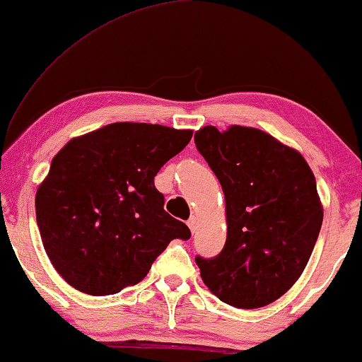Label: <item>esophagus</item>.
<instances>
[{"label":"esophagus","mask_w":362,"mask_h":362,"mask_svg":"<svg viewBox=\"0 0 362 362\" xmlns=\"http://www.w3.org/2000/svg\"><path fill=\"white\" fill-rule=\"evenodd\" d=\"M197 217L196 216H191V219L187 221V226H189V229H191V232H196V229H197Z\"/></svg>","instance_id":"34e87169"}]
</instances>
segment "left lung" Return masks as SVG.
Wrapping results in <instances>:
<instances>
[{
    "label": "left lung",
    "mask_w": 362,
    "mask_h": 362,
    "mask_svg": "<svg viewBox=\"0 0 362 362\" xmlns=\"http://www.w3.org/2000/svg\"><path fill=\"white\" fill-rule=\"evenodd\" d=\"M194 143L226 197L227 239L214 259L196 257L204 285L235 308H262L303 274L318 239L321 206L300 151L259 128L202 127Z\"/></svg>",
    "instance_id": "8db88e82"
}]
</instances>
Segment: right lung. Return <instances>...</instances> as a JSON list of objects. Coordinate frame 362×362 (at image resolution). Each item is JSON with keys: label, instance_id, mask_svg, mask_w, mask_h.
<instances>
[{"label": "right lung", "instance_id": "add662e5", "mask_svg": "<svg viewBox=\"0 0 362 362\" xmlns=\"http://www.w3.org/2000/svg\"><path fill=\"white\" fill-rule=\"evenodd\" d=\"M192 130L117 122L72 138L36 192L44 250L57 274L87 295H113L145 279L185 222L163 209L155 176Z\"/></svg>", "mask_w": 362, "mask_h": 362}]
</instances>
